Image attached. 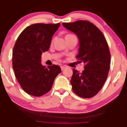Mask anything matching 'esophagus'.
Masks as SVG:
<instances>
[{
    "label": "esophagus",
    "instance_id": "esophagus-1",
    "mask_svg": "<svg viewBox=\"0 0 127 127\" xmlns=\"http://www.w3.org/2000/svg\"><path fill=\"white\" fill-rule=\"evenodd\" d=\"M61 70H64V69L66 68V66H65V65L61 66Z\"/></svg>",
    "mask_w": 127,
    "mask_h": 127
}]
</instances>
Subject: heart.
<instances>
[{
	"label": "heart",
	"mask_w": 127,
	"mask_h": 127,
	"mask_svg": "<svg viewBox=\"0 0 127 127\" xmlns=\"http://www.w3.org/2000/svg\"><path fill=\"white\" fill-rule=\"evenodd\" d=\"M74 36L73 34H67V35L66 36V37H67V36Z\"/></svg>",
	"instance_id": "1"
}]
</instances>
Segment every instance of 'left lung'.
<instances>
[{"label":"left lung","mask_w":127,"mask_h":127,"mask_svg":"<svg viewBox=\"0 0 127 127\" xmlns=\"http://www.w3.org/2000/svg\"><path fill=\"white\" fill-rule=\"evenodd\" d=\"M62 25L79 38L76 58L85 64L81 73L73 69L72 90L81 98H91L100 91L108 75L110 54L106 40L101 31L89 21L79 20Z\"/></svg>","instance_id":"left-lung-1"}]
</instances>
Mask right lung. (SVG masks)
I'll list each match as a JSON object with an SVG mask.
<instances>
[{"instance_id":"add662e5","label":"right lung","mask_w":127,"mask_h":127,"mask_svg":"<svg viewBox=\"0 0 127 127\" xmlns=\"http://www.w3.org/2000/svg\"><path fill=\"white\" fill-rule=\"evenodd\" d=\"M60 24H34L26 28L17 38L13 50V67L24 91L42 96L51 89L55 77L61 72L58 65L44 66L41 54L48 51L52 37Z\"/></svg>"}]
</instances>
